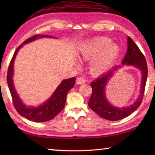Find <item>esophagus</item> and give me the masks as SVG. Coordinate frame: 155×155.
<instances>
[{
    "label": "esophagus",
    "instance_id": "1",
    "mask_svg": "<svg viewBox=\"0 0 155 155\" xmlns=\"http://www.w3.org/2000/svg\"><path fill=\"white\" fill-rule=\"evenodd\" d=\"M85 82H86V79L84 77H78L77 80V84H79V85L85 83Z\"/></svg>",
    "mask_w": 155,
    "mask_h": 155
}]
</instances>
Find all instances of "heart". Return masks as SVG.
<instances>
[{
    "mask_svg": "<svg viewBox=\"0 0 155 155\" xmlns=\"http://www.w3.org/2000/svg\"><path fill=\"white\" fill-rule=\"evenodd\" d=\"M111 42L110 39L101 37L81 46V52L83 58L93 59L91 67L96 72L105 71L116 58L119 48L117 45Z\"/></svg>",
    "mask_w": 155,
    "mask_h": 155,
    "instance_id": "heart-1",
    "label": "heart"
}]
</instances>
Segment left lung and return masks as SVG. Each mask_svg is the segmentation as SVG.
<instances>
[{
	"label": "left lung",
	"mask_w": 155,
	"mask_h": 155,
	"mask_svg": "<svg viewBox=\"0 0 155 155\" xmlns=\"http://www.w3.org/2000/svg\"><path fill=\"white\" fill-rule=\"evenodd\" d=\"M125 64L134 65L140 69L142 72L140 95L137 101L131 106L127 108H117L113 107L107 102L104 94V88L107 82L114 74V71L120 66L115 67L111 71L101 75L91 83L92 93L88 102L89 107L99 116L111 121H116L128 117L140 107L143 101L148 76V67L145 57L130 37H128V51L122 61V65Z\"/></svg>",
	"instance_id": "8db88e82"
}]
</instances>
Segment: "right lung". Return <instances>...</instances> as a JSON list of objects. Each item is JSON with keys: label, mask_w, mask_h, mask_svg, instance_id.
I'll return each instance as SVG.
<instances>
[{"label": "right lung", "mask_w": 155, "mask_h": 155, "mask_svg": "<svg viewBox=\"0 0 155 155\" xmlns=\"http://www.w3.org/2000/svg\"><path fill=\"white\" fill-rule=\"evenodd\" d=\"M43 37L45 38V37L51 36L35 35L27 39L20 46L18 47L17 49L15 50L14 55H13L11 61H10L7 75V83H8L9 89L12 98V102L15 110L18 111V114L25 117V118L35 122L48 121V120L54 118L57 114H59L60 111L63 110L65 107L67 94L70 89L74 87L76 81L75 77L63 81L58 86V87L57 88L54 93L52 94L51 98L39 107H37V108L28 107H26L24 104H22L19 96L17 95L16 91L15 90L12 81V76L13 73H14V68L13 67H14L15 57L16 56L18 51L22 46L23 44L32 41L36 40L37 38H43Z\"/></svg>", "instance_id": "add662e5"}]
</instances>
